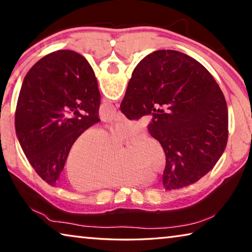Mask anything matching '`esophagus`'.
Segmentation results:
<instances>
[{
    "label": "esophagus",
    "mask_w": 252,
    "mask_h": 252,
    "mask_svg": "<svg viewBox=\"0 0 252 252\" xmlns=\"http://www.w3.org/2000/svg\"><path fill=\"white\" fill-rule=\"evenodd\" d=\"M116 120L117 121H121V120H126V117L125 114H123L121 111H119V112H117V116H116Z\"/></svg>",
    "instance_id": "34e87169"
}]
</instances>
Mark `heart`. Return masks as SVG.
<instances>
[{
    "instance_id": "b5f03b06",
    "label": "heart",
    "mask_w": 252,
    "mask_h": 252,
    "mask_svg": "<svg viewBox=\"0 0 252 252\" xmlns=\"http://www.w3.org/2000/svg\"><path fill=\"white\" fill-rule=\"evenodd\" d=\"M144 129L139 121H125L108 131L88 129L80 133L67 151L65 178L78 191L136 186L149 179L147 171L160 172L165 156L159 142L149 135H140L126 148L117 146Z\"/></svg>"
}]
</instances>
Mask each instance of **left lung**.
<instances>
[{"mask_svg":"<svg viewBox=\"0 0 252 252\" xmlns=\"http://www.w3.org/2000/svg\"><path fill=\"white\" fill-rule=\"evenodd\" d=\"M101 95L82 55L60 50L25 75L15 111V131L35 172L55 186L72 142L100 121Z\"/></svg>","mask_w":252,"mask_h":252,"instance_id":"8db88e82","label":"left lung"}]
</instances>
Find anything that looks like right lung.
<instances>
[{"instance_id": "add662e5", "label": "right lung", "mask_w": 252, "mask_h": 252, "mask_svg": "<svg viewBox=\"0 0 252 252\" xmlns=\"http://www.w3.org/2000/svg\"><path fill=\"white\" fill-rule=\"evenodd\" d=\"M120 110L130 120L152 116L149 132L165 153V190L198 181L227 146L222 91L206 67L179 51L158 50L140 61Z\"/></svg>"}]
</instances>
